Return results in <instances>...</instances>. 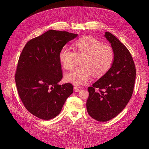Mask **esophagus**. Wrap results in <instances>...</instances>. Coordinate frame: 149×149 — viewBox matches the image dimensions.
Returning a JSON list of instances; mask_svg holds the SVG:
<instances>
[{
	"label": "esophagus",
	"mask_w": 149,
	"mask_h": 149,
	"mask_svg": "<svg viewBox=\"0 0 149 149\" xmlns=\"http://www.w3.org/2000/svg\"><path fill=\"white\" fill-rule=\"evenodd\" d=\"M73 89H74V91H75V92H78L80 90V89L78 86H74Z\"/></svg>",
	"instance_id": "esophagus-1"
}]
</instances>
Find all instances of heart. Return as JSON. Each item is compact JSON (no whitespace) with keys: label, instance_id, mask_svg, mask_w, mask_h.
<instances>
[{"label":"heart","instance_id":"heart-1","mask_svg":"<svg viewBox=\"0 0 149 149\" xmlns=\"http://www.w3.org/2000/svg\"><path fill=\"white\" fill-rule=\"evenodd\" d=\"M73 52L62 48L58 55L61 65L65 69L73 68L78 57L84 56L79 66L75 68L65 76V80L74 85L84 84L91 80L92 76L101 77L110 70L114 63L115 53L113 48L93 37H86L73 43Z\"/></svg>","mask_w":149,"mask_h":149}]
</instances>
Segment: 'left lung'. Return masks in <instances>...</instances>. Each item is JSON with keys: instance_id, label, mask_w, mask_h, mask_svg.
<instances>
[{"instance_id": "8db88e82", "label": "left lung", "mask_w": 149, "mask_h": 149, "mask_svg": "<svg viewBox=\"0 0 149 149\" xmlns=\"http://www.w3.org/2000/svg\"><path fill=\"white\" fill-rule=\"evenodd\" d=\"M104 37L115 53L110 70L88 88L87 111L92 118L106 122L115 118L123 111L132 95L136 70L131 54L112 33Z\"/></svg>"}]
</instances>
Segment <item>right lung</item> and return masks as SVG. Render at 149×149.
<instances>
[{
  "mask_svg": "<svg viewBox=\"0 0 149 149\" xmlns=\"http://www.w3.org/2000/svg\"><path fill=\"white\" fill-rule=\"evenodd\" d=\"M77 35L48 30L29 41L20 54L15 74L18 93L26 109L40 119L55 118L73 93L71 83L58 84L63 78L58 55Z\"/></svg>",
  "mask_w": 149,
  "mask_h": 149,
  "instance_id": "add662e5",
  "label": "right lung"
}]
</instances>
